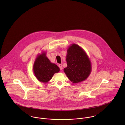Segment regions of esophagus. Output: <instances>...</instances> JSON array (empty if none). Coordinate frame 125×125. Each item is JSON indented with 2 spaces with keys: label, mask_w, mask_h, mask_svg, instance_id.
I'll list each match as a JSON object with an SVG mask.
<instances>
[{
  "label": "esophagus",
  "mask_w": 125,
  "mask_h": 125,
  "mask_svg": "<svg viewBox=\"0 0 125 125\" xmlns=\"http://www.w3.org/2000/svg\"><path fill=\"white\" fill-rule=\"evenodd\" d=\"M59 68H60V69H61V70L62 69V65L61 64H60L59 65Z\"/></svg>",
  "instance_id": "obj_1"
}]
</instances>
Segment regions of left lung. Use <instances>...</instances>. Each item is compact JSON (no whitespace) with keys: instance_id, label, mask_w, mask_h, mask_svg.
I'll return each mask as SVG.
<instances>
[{"instance_id":"left-lung-1","label":"left lung","mask_w":125,"mask_h":125,"mask_svg":"<svg viewBox=\"0 0 125 125\" xmlns=\"http://www.w3.org/2000/svg\"><path fill=\"white\" fill-rule=\"evenodd\" d=\"M67 66L63 71L69 79L78 83L87 79L91 70V63L85 51L79 46L72 44L67 49Z\"/></svg>"}]
</instances>
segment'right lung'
I'll use <instances>...</instances> for the list:
<instances>
[{
  "instance_id": "right-lung-1",
  "label": "right lung",
  "mask_w": 125,
  "mask_h": 125,
  "mask_svg": "<svg viewBox=\"0 0 125 125\" xmlns=\"http://www.w3.org/2000/svg\"><path fill=\"white\" fill-rule=\"evenodd\" d=\"M46 52H42L38 54L33 65L34 74L38 81L44 83H48L53 77L55 73L60 71L59 67L52 63L46 56Z\"/></svg>"
}]
</instances>
